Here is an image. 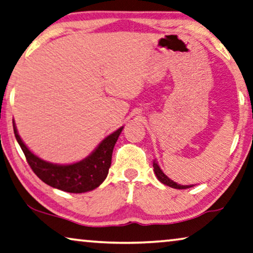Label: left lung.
<instances>
[{"instance_id":"obj_1","label":"left lung","mask_w":253,"mask_h":253,"mask_svg":"<svg viewBox=\"0 0 253 253\" xmlns=\"http://www.w3.org/2000/svg\"><path fill=\"white\" fill-rule=\"evenodd\" d=\"M153 169H154V174H156L157 178L159 179L161 183L165 184V185L169 186V187L177 188V190H184V188H188V187L193 186V185H180V184H177L176 182H174V180H171L168 176H166L164 174V171L161 170L159 165H158L156 161H153Z\"/></svg>"}]
</instances>
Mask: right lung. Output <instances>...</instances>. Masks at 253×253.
<instances>
[{"label": "right lung", "instance_id": "add662e5", "mask_svg": "<svg viewBox=\"0 0 253 253\" xmlns=\"http://www.w3.org/2000/svg\"><path fill=\"white\" fill-rule=\"evenodd\" d=\"M123 128L120 127L105 137L84 160L71 165H55L35 156L22 142L13 123L14 136L33 171L47 185L69 193H84L94 190L103 183L111 166L114 146Z\"/></svg>", "mask_w": 253, "mask_h": 253}]
</instances>
